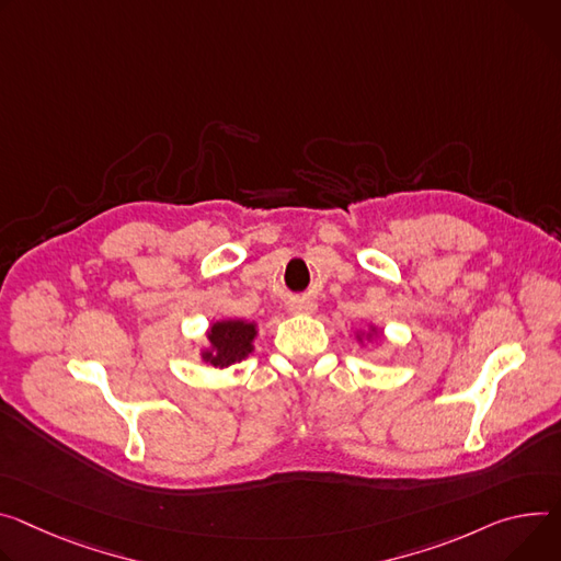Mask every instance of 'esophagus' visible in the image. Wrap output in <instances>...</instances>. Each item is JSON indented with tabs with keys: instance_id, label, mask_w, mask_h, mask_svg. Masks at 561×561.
Segmentation results:
<instances>
[{
	"instance_id": "1",
	"label": "esophagus",
	"mask_w": 561,
	"mask_h": 561,
	"mask_svg": "<svg viewBox=\"0 0 561 561\" xmlns=\"http://www.w3.org/2000/svg\"><path fill=\"white\" fill-rule=\"evenodd\" d=\"M288 311L290 313H304V316H311L318 311V304L311 299H293L288 304Z\"/></svg>"
}]
</instances>
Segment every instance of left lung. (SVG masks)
I'll return each mask as SVG.
<instances>
[{
  "label": "left lung",
  "instance_id": "obj_1",
  "mask_svg": "<svg viewBox=\"0 0 561 561\" xmlns=\"http://www.w3.org/2000/svg\"><path fill=\"white\" fill-rule=\"evenodd\" d=\"M378 335H380V329L376 324H369L365 331H355V342L360 346H367V342L378 340Z\"/></svg>",
  "mask_w": 561,
  "mask_h": 561
}]
</instances>
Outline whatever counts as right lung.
I'll return each instance as SVG.
<instances>
[{"mask_svg": "<svg viewBox=\"0 0 561 561\" xmlns=\"http://www.w3.org/2000/svg\"><path fill=\"white\" fill-rule=\"evenodd\" d=\"M260 335L257 322L248 320H215L210 322L206 331L208 344L198 348L201 360L215 367V369H228L234 363H241L243 358L254 351V340Z\"/></svg>", "mask_w": 561, "mask_h": 561, "instance_id": "obj_1", "label": "right lung"}]
</instances>
